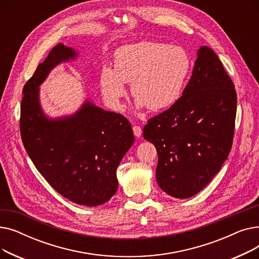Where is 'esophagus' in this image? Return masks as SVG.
Listing matches in <instances>:
<instances>
[{"instance_id": "esophagus-1", "label": "esophagus", "mask_w": 259, "mask_h": 259, "mask_svg": "<svg viewBox=\"0 0 259 259\" xmlns=\"http://www.w3.org/2000/svg\"><path fill=\"white\" fill-rule=\"evenodd\" d=\"M133 133H134V135H135V137H137V138H140L141 137V135H142V132H143V130H142V128L140 127V126H137V125H135V126H133Z\"/></svg>"}]
</instances>
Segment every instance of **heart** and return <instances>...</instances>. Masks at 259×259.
I'll return each mask as SVG.
<instances>
[{
	"instance_id": "obj_1",
	"label": "heart",
	"mask_w": 259,
	"mask_h": 259,
	"mask_svg": "<svg viewBox=\"0 0 259 259\" xmlns=\"http://www.w3.org/2000/svg\"><path fill=\"white\" fill-rule=\"evenodd\" d=\"M190 71L191 59L186 49L146 40L117 49L114 70L102 69L101 87L108 103L119 109L126 94L125 83H131L138 107L159 111L181 99Z\"/></svg>"
}]
</instances>
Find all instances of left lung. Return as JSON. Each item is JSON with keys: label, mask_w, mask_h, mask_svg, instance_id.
I'll use <instances>...</instances> for the list:
<instances>
[{"label": "left lung", "mask_w": 259, "mask_h": 259, "mask_svg": "<svg viewBox=\"0 0 259 259\" xmlns=\"http://www.w3.org/2000/svg\"><path fill=\"white\" fill-rule=\"evenodd\" d=\"M236 103L234 84L219 57L201 46L181 99L143 130L156 148V181L162 191L188 198L211 182L233 144Z\"/></svg>", "instance_id": "8db88e82"}]
</instances>
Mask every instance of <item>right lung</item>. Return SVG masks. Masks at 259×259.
<instances>
[{"mask_svg": "<svg viewBox=\"0 0 259 259\" xmlns=\"http://www.w3.org/2000/svg\"><path fill=\"white\" fill-rule=\"evenodd\" d=\"M76 52L53 47L23 88L20 130L25 150L37 171L65 198L95 207L117 190L116 169L134 143L128 119L86 101L73 115L48 118L39 105V85Z\"/></svg>", "mask_w": 259, "mask_h": 259, "instance_id": "right-lung-1", "label": "right lung"}]
</instances>
